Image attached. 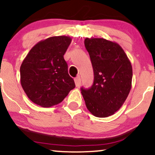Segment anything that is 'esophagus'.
I'll return each instance as SVG.
<instances>
[{
	"label": "esophagus",
	"instance_id": "1",
	"mask_svg": "<svg viewBox=\"0 0 155 155\" xmlns=\"http://www.w3.org/2000/svg\"><path fill=\"white\" fill-rule=\"evenodd\" d=\"M74 82H75V84L76 86H79L81 85V79L80 78V76H77L74 79Z\"/></svg>",
	"mask_w": 155,
	"mask_h": 155
}]
</instances>
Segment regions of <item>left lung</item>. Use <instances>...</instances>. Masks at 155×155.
I'll use <instances>...</instances> for the list:
<instances>
[{"label": "left lung", "instance_id": "8db88e82", "mask_svg": "<svg viewBox=\"0 0 155 155\" xmlns=\"http://www.w3.org/2000/svg\"><path fill=\"white\" fill-rule=\"evenodd\" d=\"M94 81L88 89L81 88L86 108L94 116L106 117L119 110L132 87L133 68L122 47L104 38H86Z\"/></svg>", "mask_w": 155, "mask_h": 155}]
</instances>
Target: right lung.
I'll return each instance as SVG.
<instances>
[{
  "label": "right lung",
  "mask_w": 155,
  "mask_h": 155,
  "mask_svg": "<svg viewBox=\"0 0 155 155\" xmlns=\"http://www.w3.org/2000/svg\"><path fill=\"white\" fill-rule=\"evenodd\" d=\"M69 36H54L37 43L20 66V83L29 99L48 108L61 103L75 88L64 55Z\"/></svg>",
  "instance_id": "1"
}]
</instances>
